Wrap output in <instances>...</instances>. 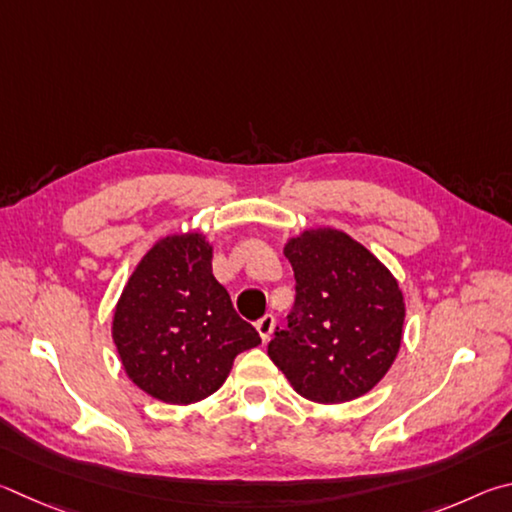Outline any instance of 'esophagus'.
<instances>
[{
	"mask_svg": "<svg viewBox=\"0 0 512 512\" xmlns=\"http://www.w3.org/2000/svg\"><path fill=\"white\" fill-rule=\"evenodd\" d=\"M274 317L272 315H265V317H261L256 321V330H258V335H261V339L263 342H267V339H270V335H272V330H274Z\"/></svg>",
	"mask_w": 512,
	"mask_h": 512,
	"instance_id": "34e87169",
	"label": "esophagus"
}]
</instances>
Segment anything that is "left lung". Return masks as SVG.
<instances>
[{
    "label": "left lung",
    "mask_w": 512,
    "mask_h": 512,
    "mask_svg": "<svg viewBox=\"0 0 512 512\" xmlns=\"http://www.w3.org/2000/svg\"><path fill=\"white\" fill-rule=\"evenodd\" d=\"M283 251L297 294L267 355L303 398L335 405L364 396L387 375L402 342L398 281L337 229L303 231Z\"/></svg>",
    "instance_id": "1"
}]
</instances>
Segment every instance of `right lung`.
I'll return each mask as SVG.
<instances>
[{
  "label": "right lung",
  "mask_w": 512,
  "mask_h": 512,
  "mask_svg": "<svg viewBox=\"0 0 512 512\" xmlns=\"http://www.w3.org/2000/svg\"><path fill=\"white\" fill-rule=\"evenodd\" d=\"M112 337L128 378L170 405L211 396L236 355L261 344L215 281L211 245L195 231L143 256L116 303Z\"/></svg>",
  "instance_id": "right-lung-1"
}]
</instances>
